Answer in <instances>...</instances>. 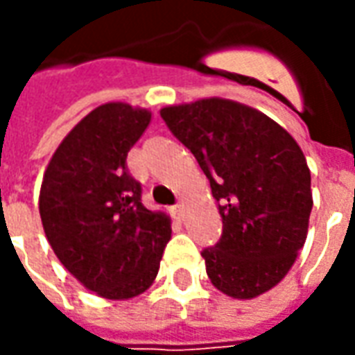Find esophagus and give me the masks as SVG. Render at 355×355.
I'll return each instance as SVG.
<instances>
[{"instance_id": "34e87169", "label": "esophagus", "mask_w": 355, "mask_h": 355, "mask_svg": "<svg viewBox=\"0 0 355 355\" xmlns=\"http://www.w3.org/2000/svg\"><path fill=\"white\" fill-rule=\"evenodd\" d=\"M171 213H173V216H175L177 220H180V218H182V205L177 203L175 207H171Z\"/></svg>"}]
</instances>
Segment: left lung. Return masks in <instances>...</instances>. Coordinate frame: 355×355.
I'll return each mask as SVG.
<instances>
[{
  "label": "left lung",
  "mask_w": 355,
  "mask_h": 355,
  "mask_svg": "<svg viewBox=\"0 0 355 355\" xmlns=\"http://www.w3.org/2000/svg\"><path fill=\"white\" fill-rule=\"evenodd\" d=\"M159 114L218 201L223 236L201 251L209 279L234 298L266 293L306 241L313 201L302 150L274 119L239 102L203 98Z\"/></svg>",
  "instance_id": "left-lung-1"
}]
</instances>
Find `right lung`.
Wrapping results in <instances>:
<instances>
[{
    "label": "right lung",
    "mask_w": 355,
    "mask_h": 355,
    "mask_svg": "<svg viewBox=\"0 0 355 355\" xmlns=\"http://www.w3.org/2000/svg\"><path fill=\"white\" fill-rule=\"evenodd\" d=\"M152 114L108 102L68 132L51 157L40 192L43 230L62 266L112 300L144 293L171 239L163 213L142 205L127 154Z\"/></svg>",
    "instance_id": "obj_1"
}]
</instances>
